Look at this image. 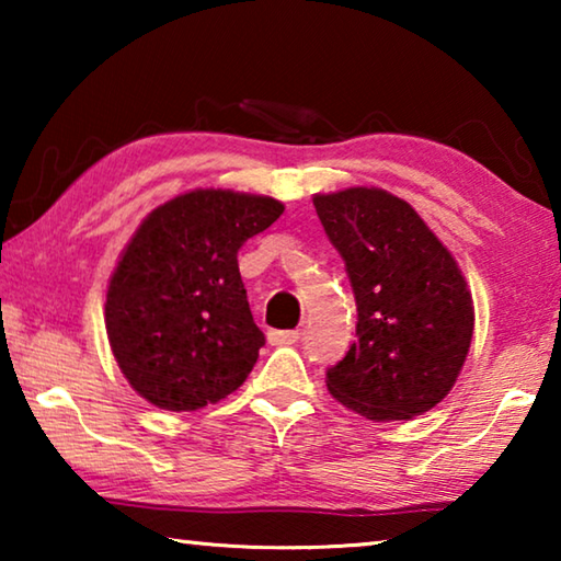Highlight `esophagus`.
Masks as SVG:
<instances>
[{
	"mask_svg": "<svg viewBox=\"0 0 561 561\" xmlns=\"http://www.w3.org/2000/svg\"><path fill=\"white\" fill-rule=\"evenodd\" d=\"M299 339H301V331H299V329H287V331L274 329V331H270V344H274V346L297 344Z\"/></svg>",
	"mask_w": 561,
	"mask_h": 561,
	"instance_id": "obj_1",
	"label": "esophagus"
}]
</instances>
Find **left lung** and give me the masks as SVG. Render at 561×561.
<instances>
[{"label": "left lung", "mask_w": 561, "mask_h": 561, "mask_svg": "<svg viewBox=\"0 0 561 561\" xmlns=\"http://www.w3.org/2000/svg\"><path fill=\"white\" fill-rule=\"evenodd\" d=\"M356 297V341L327 386L368 421H405L440 403L472 339V297L453 254L411 205L378 187L314 195Z\"/></svg>", "instance_id": "left-lung-1"}]
</instances>
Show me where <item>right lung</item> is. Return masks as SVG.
Returning a JSON list of instances; mask_svg holds the SVG:
<instances>
[{
	"mask_svg": "<svg viewBox=\"0 0 561 561\" xmlns=\"http://www.w3.org/2000/svg\"><path fill=\"white\" fill-rule=\"evenodd\" d=\"M284 213L274 197L193 190L133 234L106 294V331L123 376L163 411H197L244 383L264 334L237 252Z\"/></svg>",
	"mask_w": 561,
	"mask_h": 561,
	"instance_id": "right-lung-1",
	"label": "right lung"
}]
</instances>
